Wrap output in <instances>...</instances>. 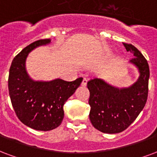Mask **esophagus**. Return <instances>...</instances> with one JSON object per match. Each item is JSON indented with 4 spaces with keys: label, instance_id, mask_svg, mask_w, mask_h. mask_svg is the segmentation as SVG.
I'll use <instances>...</instances> for the list:
<instances>
[{
    "label": "esophagus",
    "instance_id": "obj_1",
    "mask_svg": "<svg viewBox=\"0 0 157 157\" xmlns=\"http://www.w3.org/2000/svg\"><path fill=\"white\" fill-rule=\"evenodd\" d=\"M87 83H88V80L84 78L83 79V81H82V86H86Z\"/></svg>",
    "mask_w": 157,
    "mask_h": 157
}]
</instances>
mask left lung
<instances>
[{
  "mask_svg": "<svg viewBox=\"0 0 157 157\" xmlns=\"http://www.w3.org/2000/svg\"><path fill=\"white\" fill-rule=\"evenodd\" d=\"M127 52L134 53L130 62L140 71L137 82L127 89L119 90L102 79L94 78L87 83L90 90V120L93 126L101 132H122L132 124L145 107L148 97L149 65L139 50L123 42Z\"/></svg>",
  "mask_w": 157,
  "mask_h": 157,
  "instance_id": "8db88e82",
  "label": "left lung"
}]
</instances>
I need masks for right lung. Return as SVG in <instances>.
I'll return each instance as SVG.
<instances>
[{"mask_svg":"<svg viewBox=\"0 0 157 157\" xmlns=\"http://www.w3.org/2000/svg\"><path fill=\"white\" fill-rule=\"evenodd\" d=\"M50 39H40L27 46L11 63L8 90L15 113L24 124L36 130H53L61 124L63 105L83 78L72 82L55 79L49 82H35L28 77L25 62L28 53L36 47L45 45Z\"/></svg>","mask_w":157,"mask_h":157,"instance_id":"add662e5","label":"right lung"}]
</instances>
